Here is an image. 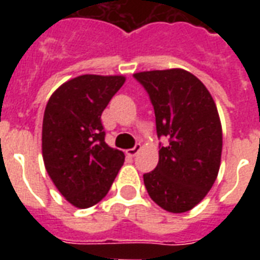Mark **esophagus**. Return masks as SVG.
Segmentation results:
<instances>
[{"label":"esophagus","mask_w":260,"mask_h":260,"mask_svg":"<svg viewBox=\"0 0 260 260\" xmlns=\"http://www.w3.org/2000/svg\"><path fill=\"white\" fill-rule=\"evenodd\" d=\"M140 150H142V146H140V144H136L134 148H129V150H126L125 154L128 155V156H135V155L138 154Z\"/></svg>","instance_id":"obj_1"}]
</instances>
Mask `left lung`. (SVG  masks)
Returning a JSON list of instances; mask_svg holds the SVG:
<instances>
[{
	"instance_id": "1",
	"label": "left lung",
	"mask_w": 260,
	"mask_h": 260,
	"mask_svg": "<svg viewBox=\"0 0 260 260\" xmlns=\"http://www.w3.org/2000/svg\"><path fill=\"white\" fill-rule=\"evenodd\" d=\"M154 105L159 150L154 171L143 175L151 200L171 213H183L205 198L217 178L222 129L217 106L200 79L183 69L136 73Z\"/></svg>"
}]
</instances>
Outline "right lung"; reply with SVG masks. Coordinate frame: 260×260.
Segmentation results:
<instances>
[{
    "instance_id": "right-lung-1",
    "label": "right lung",
    "mask_w": 260,
    "mask_h": 260,
    "mask_svg": "<svg viewBox=\"0 0 260 260\" xmlns=\"http://www.w3.org/2000/svg\"><path fill=\"white\" fill-rule=\"evenodd\" d=\"M124 75L85 74L67 81L47 102L42 129L46 170L59 193L79 209L109 191L125 155L105 143L101 114Z\"/></svg>"
}]
</instances>
